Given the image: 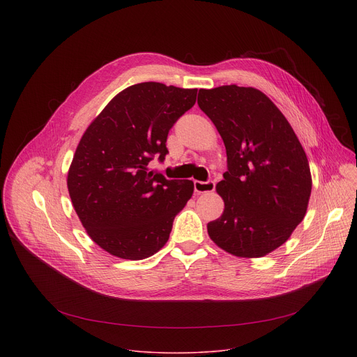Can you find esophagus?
<instances>
[{
	"instance_id": "esophagus-1",
	"label": "esophagus",
	"mask_w": 357,
	"mask_h": 357,
	"mask_svg": "<svg viewBox=\"0 0 357 357\" xmlns=\"http://www.w3.org/2000/svg\"><path fill=\"white\" fill-rule=\"evenodd\" d=\"M215 182L213 181H206V182H202V181H195L193 182V188L196 193H206V192H213L215 190Z\"/></svg>"
}]
</instances>
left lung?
Wrapping results in <instances>:
<instances>
[{
    "instance_id": "1",
    "label": "left lung",
    "mask_w": 357,
    "mask_h": 357,
    "mask_svg": "<svg viewBox=\"0 0 357 357\" xmlns=\"http://www.w3.org/2000/svg\"><path fill=\"white\" fill-rule=\"evenodd\" d=\"M197 105L227 154V171L216 185L225 212L208 223V233L233 256L263 257L307 213L312 189L307 154L284 114L257 89H200Z\"/></svg>"
}]
</instances>
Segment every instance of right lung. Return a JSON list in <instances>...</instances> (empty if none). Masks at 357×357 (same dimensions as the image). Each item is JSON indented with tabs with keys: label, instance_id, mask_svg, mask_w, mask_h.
I'll return each instance as SVG.
<instances>
[{
	"label": "right lung",
	"instance_id": "add662e5",
	"mask_svg": "<svg viewBox=\"0 0 357 357\" xmlns=\"http://www.w3.org/2000/svg\"><path fill=\"white\" fill-rule=\"evenodd\" d=\"M197 89L145 82L119 93L84 131L68 174L73 208L91 240L126 260L151 257L169 238L193 182L167 179L148 164L168 154L169 130Z\"/></svg>",
	"mask_w": 357,
	"mask_h": 357
}]
</instances>
